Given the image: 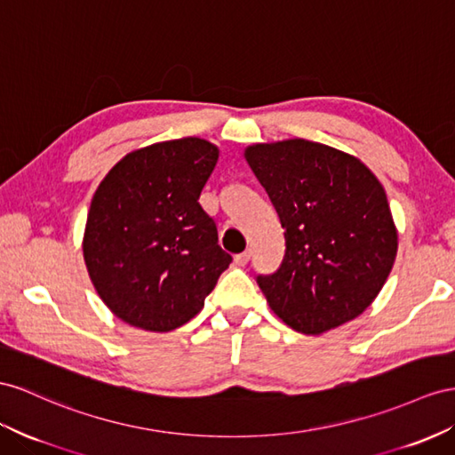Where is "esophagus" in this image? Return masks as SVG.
<instances>
[{"mask_svg":"<svg viewBox=\"0 0 455 455\" xmlns=\"http://www.w3.org/2000/svg\"><path fill=\"white\" fill-rule=\"evenodd\" d=\"M250 258H251V251H250V250H246V251H242V253H238V255H236V258H235V263H236L238 267H243V265H248Z\"/></svg>","mask_w":455,"mask_h":455,"instance_id":"obj_1","label":"esophagus"}]
</instances>
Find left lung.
<instances>
[{
  "instance_id": "left-lung-1",
  "label": "left lung",
  "mask_w": 455,
  "mask_h": 455,
  "mask_svg": "<svg viewBox=\"0 0 455 455\" xmlns=\"http://www.w3.org/2000/svg\"><path fill=\"white\" fill-rule=\"evenodd\" d=\"M284 228L286 251L258 284L294 331L319 334L361 315L387 283L398 232L382 184L363 163L309 140L246 149Z\"/></svg>"
}]
</instances>
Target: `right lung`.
<instances>
[{"mask_svg":"<svg viewBox=\"0 0 455 455\" xmlns=\"http://www.w3.org/2000/svg\"><path fill=\"white\" fill-rule=\"evenodd\" d=\"M219 149L202 138L124 156L92 197L84 261L100 298L132 327L167 332L202 311L232 255L200 205Z\"/></svg>","mask_w":455,"mask_h":455,"instance_id":"add662e5","label":"right lung"}]
</instances>
